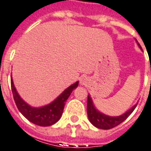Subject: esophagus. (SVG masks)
I'll return each instance as SVG.
<instances>
[{
  "label": "esophagus",
  "mask_w": 151,
  "mask_h": 151,
  "mask_svg": "<svg viewBox=\"0 0 151 151\" xmlns=\"http://www.w3.org/2000/svg\"><path fill=\"white\" fill-rule=\"evenodd\" d=\"M80 83L82 84V85H83V84H85V83H87V78L85 76H82L81 78H80Z\"/></svg>",
  "instance_id": "esophagus-1"
}]
</instances>
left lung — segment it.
<instances>
[{
    "label": "left lung",
    "mask_w": 151,
    "mask_h": 151,
    "mask_svg": "<svg viewBox=\"0 0 151 151\" xmlns=\"http://www.w3.org/2000/svg\"><path fill=\"white\" fill-rule=\"evenodd\" d=\"M136 42H137L138 47L142 49L140 44L137 42V40H136ZM136 106H137V104H135L129 110L125 112L124 114H122L121 116H107V115H105L104 113L99 112L96 109L95 105L93 104V102H92L91 96L88 95V103H87V113H88V119L90 122L94 126H96V128L102 129H109L115 127L116 125H120L122 122H124L133 113V111L134 110V109L136 108Z\"/></svg>",
    "instance_id": "8db88e82"
}]
</instances>
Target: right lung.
Wrapping results in <instances>:
<instances>
[{"label": "right lung", "mask_w": 151, "mask_h": 151, "mask_svg": "<svg viewBox=\"0 0 151 151\" xmlns=\"http://www.w3.org/2000/svg\"><path fill=\"white\" fill-rule=\"evenodd\" d=\"M79 82L77 81L61 93L55 101L50 104L43 107L34 108L26 104L20 97L17 90L14 87L13 79H11V88L14 99L18 110L23 116L29 122L40 126H50L58 122L62 116L66 101L71 95L72 91L78 87Z\"/></svg>", "instance_id": "right-lung-1"}]
</instances>
